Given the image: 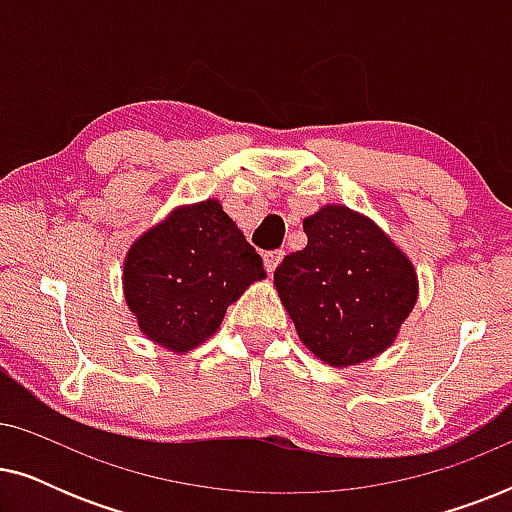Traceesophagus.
Instances as JSON below:
<instances>
[{"mask_svg": "<svg viewBox=\"0 0 512 512\" xmlns=\"http://www.w3.org/2000/svg\"><path fill=\"white\" fill-rule=\"evenodd\" d=\"M282 258H284V251L282 249H275V251H265L263 254V263H265V270L270 272H275L277 270V265L282 263Z\"/></svg>", "mask_w": 512, "mask_h": 512, "instance_id": "obj_1", "label": "esophagus"}]
</instances>
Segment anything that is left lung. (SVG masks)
Instances as JSON below:
<instances>
[{"instance_id":"1","label":"left lung","mask_w":512,"mask_h":512,"mask_svg":"<svg viewBox=\"0 0 512 512\" xmlns=\"http://www.w3.org/2000/svg\"><path fill=\"white\" fill-rule=\"evenodd\" d=\"M303 228L307 247L275 270L300 340L335 368L373 359L415 307V268L373 221L342 205L321 207Z\"/></svg>"}]
</instances>
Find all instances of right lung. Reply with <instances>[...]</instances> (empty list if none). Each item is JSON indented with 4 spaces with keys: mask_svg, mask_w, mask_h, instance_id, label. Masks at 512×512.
<instances>
[{
    "mask_svg": "<svg viewBox=\"0 0 512 512\" xmlns=\"http://www.w3.org/2000/svg\"><path fill=\"white\" fill-rule=\"evenodd\" d=\"M263 261L216 200L181 207L132 244L123 289L146 338L172 352L198 347Z\"/></svg>",
    "mask_w": 512,
    "mask_h": 512,
    "instance_id": "1",
    "label": "right lung"
}]
</instances>
